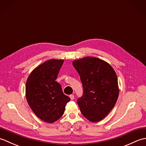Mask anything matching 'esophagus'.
Masks as SVG:
<instances>
[{"label": "esophagus", "instance_id": "34e87169", "mask_svg": "<svg viewBox=\"0 0 146 146\" xmlns=\"http://www.w3.org/2000/svg\"><path fill=\"white\" fill-rule=\"evenodd\" d=\"M70 98L71 100H73L74 98H75V97H74L73 95H70Z\"/></svg>", "mask_w": 146, "mask_h": 146}]
</instances>
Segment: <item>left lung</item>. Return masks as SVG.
Segmentation results:
<instances>
[{"label": "left lung", "mask_w": 146, "mask_h": 146, "mask_svg": "<svg viewBox=\"0 0 146 146\" xmlns=\"http://www.w3.org/2000/svg\"><path fill=\"white\" fill-rule=\"evenodd\" d=\"M80 76L83 95L77 100L82 115L93 122L104 119L115 105L119 86L115 72L100 59L86 57L73 62Z\"/></svg>", "instance_id": "8db88e82"}]
</instances>
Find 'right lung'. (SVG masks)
<instances>
[{
	"mask_svg": "<svg viewBox=\"0 0 146 146\" xmlns=\"http://www.w3.org/2000/svg\"><path fill=\"white\" fill-rule=\"evenodd\" d=\"M63 60H49L34 70L27 80L26 97L29 107L40 119L53 123L63 115L70 98L56 82Z\"/></svg>",
	"mask_w": 146,
	"mask_h": 146,
	"instance_id": "1",
	"label": "right lung"
}]
</instances>
